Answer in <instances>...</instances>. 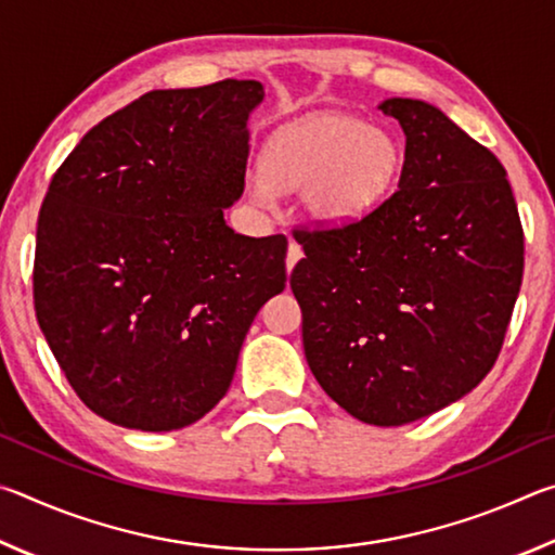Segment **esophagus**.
Segmentation results:
<instances>
[{"mask_svg":"<svg viewBox=\"0 0 555 555\" xmlns=\"http://www.w3.org/2000/svg\"><path fill=\"white\" fill-rule=\"evenodd\" d=\"M304 257V249H300V244L298 242H294L291 240V244H288V251H286V269L291 271L296 267V261Z\"/></svg>","mask_w":555,"mask_h":555,"instance_id":"obj_1","label":"esophagus"}]
</instances>
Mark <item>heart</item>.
I'll return each instance as SVG.
<instances>
[{"instance_id": "heart-1", "label": "heart", "mask_w": 555, "mask_h": 555, "mask_svg": "<svg viewBox=\"0 0 555 555\" xmlns=\"http://www.w3.org/2000/svg\"><path fill=\"white\" fill-rule=\"evenodd\" d=\"M264 177L251 191L271 201V185L304 191L315 220L340 224L362 218L391 191L401 149L384 129L347 115H315L269 139L261 156Z\"/></svg>"}]
</instances>
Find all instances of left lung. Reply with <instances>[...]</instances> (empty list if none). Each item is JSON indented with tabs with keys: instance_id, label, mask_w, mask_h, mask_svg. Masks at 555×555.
Masks as SVG:
<instances>
[{
	"instance_id": "obj_1",
	"label": "left lung",
	"mask_w": 555,
	"mask_h": 555,
	"mask_svg": "<svg viewBox=\"0 0 555 555\" xmlns=\"http://www.w3.org/2000/svg\"><path fill=\"white\" fill-rule=\"evenodd\" d=\"M406 152L399 188L343 224H304L291 271L313 377L350 416L403 426L494 367L524 274V230L490 149L421 100L382 105Z\"/></svg>"
}]
</instances>
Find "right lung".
Segmentation results:
<instances>
[{"mask_svg": "<svg viewBox=\"0 0 555 555\" xmlns=\"http://www.w3.org/2000/svg\"><path fill=\"white\" fill-rule=\"evenodd\" d=\"M261 98L257 80L152 90L92 127L51 178L36 318L73 391L109 424L203 418L257 311L286 286L284 234L244 237L222 218L244 191Z\"/></svg>", "mask_w": 555, "mask_h": 555, "instance_id": "obj_1", "label": "right lung"}]
</instances>
